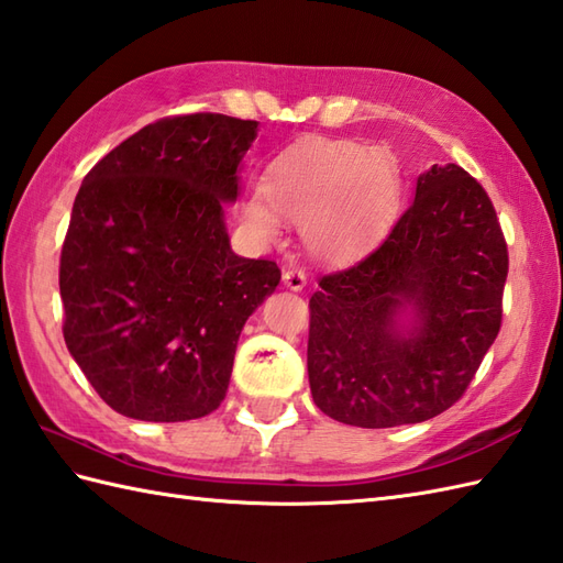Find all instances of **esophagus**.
I'll use <instances>...</instances> for the list:
<instances>
[{
    "label": "esophagus",
    "instance_id": "34e87169",
    "mask_svg": "<svg viewBox=\"0 0 563 563\" xmlns=\"http://www.w3.org/2000/svg\"><path fill=\"white\" fill-rule=\"evenodd\" d=\"M283 283H285V287H290V290H302V287L307 285L305 271H299V268H287V271L283 273Z\"/></svg>",
    "mask_w": 563,
    "mask_h": 563
}]
</instances>
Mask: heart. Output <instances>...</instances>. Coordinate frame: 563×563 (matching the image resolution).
Wrapping results in <instances>:
<instances>
[{
  "label": "heart",
  "instance_id": "obj_1",
  "mask_svg": "<svg viewBox=\"0 0 563 563\" xmlns=\"http://www.w3.org/2000/svg\"><path fill=\"white\" fill-rule=\"evenodd\" d=\"M398 196L400 173L386 151L357 141L311 139L271 161L264 191L246 196L242 218L264 242L280 234V216L302 222V240L313 258L347 264L386 230Z\"/></svg>",
  "mask_w": 563,
  "mask_h": 563
}]
</instances>
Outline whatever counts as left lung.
I'll return each mask as SVG.
<instances>
[{"mask_svg":"<svg viewBox=\"0 0 563 563\" xmlns=\"http://www.w3.org/2000/svg\"><path fill=\"white\" fill-rule=\"evenodd\" d=\"M508 250L494 203L459 165H434L386 240L309 299L311 398L333 420L384 429L449 410L504 317ZM412 306L416 331L397 313Z\"/></svg>","mask_w":563,"mask_h":563,"instance_id":"1","label":"left lung"}]
</instances>
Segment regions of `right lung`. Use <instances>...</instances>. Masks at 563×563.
Returning <instances> with one entry per match:
<instances>
[{"label":"right lung","instance_id":"1","mask_svg":"<svg viewBox=\"0 0 563 563\" xmlns=\"http://www.w3.org/2000/svg\"><path fill=\"white\" fill-rule=\"evenodd\" d=\"M254 120L175 114L98 161L76 194L59 256L64 343L124 417L187 422L228 394L244 321L280 283L230 250L222 201Z\"/></svg>","mask_w":563,"mask_h":563}]
</instances>
